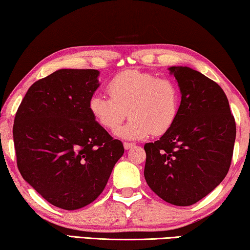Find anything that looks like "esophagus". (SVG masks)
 <instances>
[{
  "mask_svg": "<svg viewBox=\"0 0 250 250\" xmlns=\"http://www.w3.org/2000/svg\"><path fill=\"white\" fill-rule=\"evenodd\" d=\"M124 147H125V149H130V148L135 147V144H132V143H124Z\"/></svg>",
  "mask_w": 250,
  "mask_h": 250,
  "instance_id": "34e87169",
  "label": "esophagus"
}]
</instances>
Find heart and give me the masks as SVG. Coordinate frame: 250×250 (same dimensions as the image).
<instances>
[{
  "label": "heart",
  "mask_w": 250,
  "mask_h": 250,
  "mask_svg": "<svg viewBox=\"0 0 250 250\" xmlns=\"http://www.w3.org/2000/svg\"><path fill=\"white\" fill-rule=\"evenodd\" d=\"M107 92L110 98L94 94L89 99V113L104 129L113 131L124 122L128 111L129 122L117 131L122 139H144L152 132L163 135L176 121L181 94L170 78L129 69L109 82Z\"/></svg>",
  "instance_id": "obj_1"
}]
</instances>
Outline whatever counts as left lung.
I'll return each instance as SVG.
<instances>
[{"mask_svg": "<svg viewBox=\"0 0 250 250\" xmlns=\"http://www.w3.org/2000/svg\"><path fill=\"white\" fill-rule=\"evenodd\" d=\"M169 74L181 92L176 121L159 140L145 145L144 175L161 199L188 207L221 183L231 164L236 122L222 88L186 66Z\"/></svg>", "mask_w": 250, "mask_h": 250, "instance_id": "1", "label": "left lung"}]
</instances>
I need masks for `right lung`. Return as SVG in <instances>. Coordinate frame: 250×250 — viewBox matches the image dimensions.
I'll return each instance as SVG.
<instances>
[{
	"label": "right lung",
	"instance_id": "obj_1",
	"mask_svg": "<svg viewBox=\"0 0 250 250\" xmlns=\"http://www.w3.org/2000/svg\"><path fill=\"white\" fill-rule=\"evenodd\" d=\"M96 69H58L28 89L17 111L13 140L23 180L44 200L77 210L103 192L125 148L89 113Z\"/></svg>",
	"mask_w": 250,
	"mask_h": 250
}]
</instances>
